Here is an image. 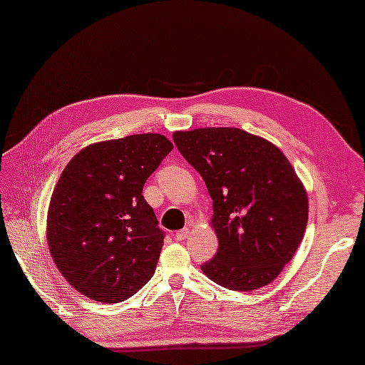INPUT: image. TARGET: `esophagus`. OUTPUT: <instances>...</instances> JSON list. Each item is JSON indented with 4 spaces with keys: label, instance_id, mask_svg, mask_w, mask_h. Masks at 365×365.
<instances>
[{
    "label": "esophagus",
    "instance_id": "1",
    "mask_svg": "<svg viewBox=\"0 0 365 365\" xmlns=\"http://www.w3.org/2000/svg\"><path fill=\"white\" fill-rule=\"evenodd\" d=\"M188 235H190V229L185 227V229H182V230H178L174 237H175L177 242H182V240L188 238Z\"/></svg>",
    "mask_w": 365,
    "mask_h": 365
}]
</instances>
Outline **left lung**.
I'll list each match as a JSON object with an SVG mask.
<instances>
[{"instance_id": "left-lung-1", "label": "left lung", "mask_w": 365, "mask_h": 365, "mask_svg": "<svg viewBox=\"0 0 365 365\" xmlns=\"http://www.w3.org/2000/svg\"><path fill=\"white\" fill-rule=\"evenodd\" d=\"M174 143L213 199L212 227L218 252L200 265L226 289L268 285L304 237L309 199L279 147L234 127L174 131Z\"/></svg>"}]
</instances>
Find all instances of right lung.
<instances>
[{"label": "right lung", "instance_id": "right-lung-1", "mask_svg": "<svg viewBox=\"0 0 365 365\" xmlns=\"http://www.w3.org/2000/svg\"><path fill=\"white\" fill-rule=\"evenodd\" d=\"M173 147L158 133L130 135L84 147L64 168L46 242L59 273L84 297L113 304L150 281L165 234L143 187Z\"/></svg>", "mask_w": 365, "mask_h": 365}]
</instances>
